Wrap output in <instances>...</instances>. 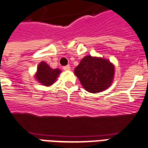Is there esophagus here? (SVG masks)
<instances>
[{"label":"esophagus","instance_id":"esophagus-1","mask_svg":"<svg viewBox=\"0 0 148 148\" xmlns=\"http://www.w3.org/2000/svg\"><path fill=\"white\" fill-rule=\"evenodd\" d=\"M70 66H63V70L65 71H69L70 70Z\"/></svg>","mask_w":148,"mask_h":148}]
</instances>
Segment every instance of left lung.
Returning a JSON list of instances; mask_svg holds the SVG:
<instances>
[{
	"label": "left lung",
	"mask_w": 148,
	"mask_h": 148,
	"mask_svg": "<svg viewBox=\"0 0 148 148\" xmlns=\"http://www.w3.org/2000/svg\"><path fill=\"white\" fill-rule=\"evenodd\" d=\"M74 73L85 90L95 93L110 86L114 76V66L103 58L87 56L75 67Z\"/></svg>",
	"instance_id": "8db88e82"
}]
</instances>
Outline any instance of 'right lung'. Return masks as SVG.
<instances>
[{
    "label": "right lung",
    "instance_id": "add662e5",
    "mask_svg": "<svg viewBox=\"0 0 148 148\" xmlns=\"http://www.w3.org/2000/svg\"><path fill=\"white\" fill-rule=\"evenodd\" d=\"M60 73H61L60 69H53L45 62H42L38 66L37 73L35 74V79L42 85L49 86L56 82Z\"/></svg>",
    "mask_w": 148,
    "mask_h": 148
}]
</instances>
